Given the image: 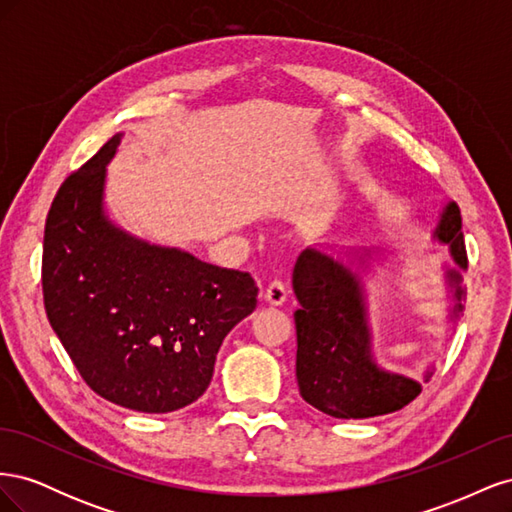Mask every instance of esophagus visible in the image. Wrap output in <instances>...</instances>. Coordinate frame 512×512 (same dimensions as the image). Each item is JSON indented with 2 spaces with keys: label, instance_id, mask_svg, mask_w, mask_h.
I'll return each mask as SVG.
<instances>
[{
  "label": "esophagus",
  "instance_id": "obj_1",
  "mask_svg": "<svg viewBox=\"0 0 512 512\" xmlns=\"http://www.w3.org/2000/svg\"><path fill=\"white\" fill-rule=\"evenodd\" d=\"M286 297H288V290H286V286L282 284V282H271L269 286H267V290L262 292V301L265 303H269V305H273V307H277V305H284L286 303Z\"/></svg>",
  "mask_w": 512,
  "mask_h": 512
}]
</instances>
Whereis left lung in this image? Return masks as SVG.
Listing matches in <instances>:
<instances>
[{"mask_svg":"<svg viewBox=\"0 0 512 512\" xmlns=\"http://www.w3.org/2000/svg\"><path fill=\"white\" fill-rule=\"evenodd\" d=\"M433 241L448 245L453 265H444L448 320L463 312V271L468 269L461 213L455 200L444 205ZM382 254L376 250L307 247L292 271V288L301 303L297 327V382L309 406L333 418H371L408 406L421 382L382 369L371 348V327L363 275ZM431 378V367L423 380Z\"/></svg>","mask_w":512,"mask_h":512,"instance_id":"left-lung-1","label":"left lung"}]
</instances>
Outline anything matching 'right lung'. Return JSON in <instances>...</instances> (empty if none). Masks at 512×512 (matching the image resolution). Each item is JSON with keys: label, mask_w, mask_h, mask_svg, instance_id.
<instances>
[{"label": "right lung", "mask_w": 512, "mask_h": 512, "mask_svg": "<svg viewBox=\"0 0 512 512\" xmlns=\"http://www.w3.org/2000/svg\"><path fill=\"white\" fill-rule=\"evenodd\" d=\"M115 134L72 173L44 226L46 316L74 367L113 404L166 414L207 391L224 337L256 309L250 273L151 245L104 209Z\"/></svg>", "instance_id": "obj_1"}]
</instances>
